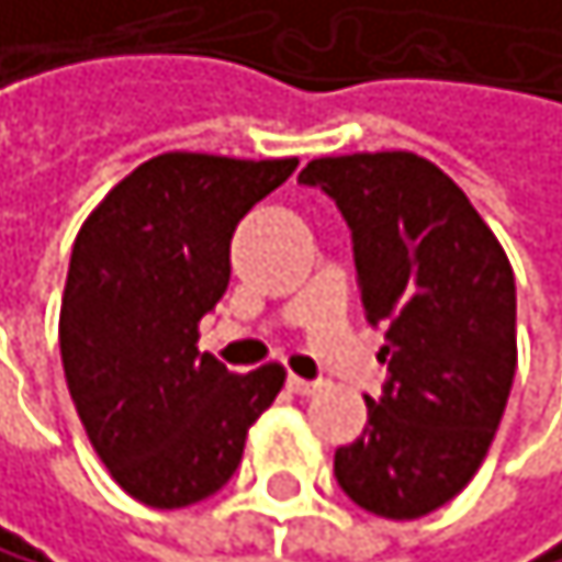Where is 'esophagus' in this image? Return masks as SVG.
I'll return each instance as SVG.
<instances>
[{"label":"esophagus","mask_w":562,"mask_h":562,"mask_svg":"<svg viewBox=\"0 0 562 562\" xmlns=\"http://www.w3.org/2000/svg\"><path fill=\"white\" fill-rule=\"evenodd\" d=\"M288 391L291 394H312V391H318V381H305V378L288 374Z\"/></svg>","instance_id":"esophagus-1"}]
</instances>
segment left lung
Masks as SVG:
<instances>
[{
  "instance_id": "1",
  "label": "left lung",
  "mask_w": 562,
  "mask_h": 562,
  "mask_svg": "<svg viewBox=\"0 0 562 562\" xmlns=\"http://www.w3.org/2000/svg\"><path fill=\"white\" fill-rule=\"evenodd\" d=\"M350 226L367 323L384 329L381 398L339 446L342 494L381 518H423L477 474L515 381V274L487 223L418 154L318 157L299 175Z\"/></svg>"
}]
</instances>
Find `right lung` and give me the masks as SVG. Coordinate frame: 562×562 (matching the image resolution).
Masks as SVG:
<instances>
[{"label":"right lung","instance_id":"obj_1","mask_svg":"<svg viewBox=\"0 0 562 562\" xmlns=\"http://www.w3.org/2000/svg\"><path fill=\"white\" fill-rule=\"evenodd\" d=\"M295 168V157L160 154L112 188L75 239L64 378L99 460L150 508L220 491L284 384L278 363L229 374L195 342L229 288L236 223Z\"/></svg>","mask_w":562,"mask_h":562}]
</instances>
